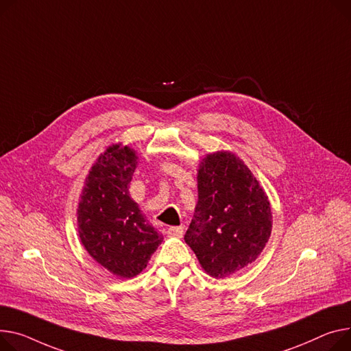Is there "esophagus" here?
<instances>
[{
	"label": "esophagus",
	"instance_id": "esophagus-1",
	"mask_svg": "<svg viewBox=\"0 0 351 351\" xmlns=\"http://www.w3.org/2000/svg\"><path fill=\"white\" fill-rule=\"evenodd\" d=\"M168 234L172 237H182L183 236V226H175L168 228Z\"/></svg>",
	"mask_w": 351,
	"mask_h": 351
}]
</instances>
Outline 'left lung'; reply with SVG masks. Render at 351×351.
I'll list each match as a JSON object with an SVG mask.
<instances>
[{"instance_id":"obj_1","label":"left lung","mask_w":351,"mask_h":351,"mask_svg":"<svg viewBox=\"0 0 351 351\" xmlns=\"http://www.w3.org/2000/svg\"><path fill=\"white\" fill-rule=\"evenodd\" d=\"M197 193L184 241L204 272L226 278L258 258L271 236L272 212L245 163L230 151L207 154L199 163Z\"/></svg>"}]
</instances>
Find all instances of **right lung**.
<instances>
[{
    "mask_svg": "<svg viewBox=\"0 0 351 351\" xmlns=\"http://www.w3.org/2000/svg\"><path fill=\"white\" fill-rule=\"evenodd\" d=\"M136 165L135 149L123 144L107 147L88 171L77 206L84 250L120 278L141 274L163 240L130 196Z\"/></svg>",
    "mask_w": 351,
    "mask_h": 351,
    "instance_id": "obj_1",
    "label": "right lung"
}]
</instances>
